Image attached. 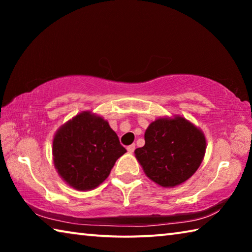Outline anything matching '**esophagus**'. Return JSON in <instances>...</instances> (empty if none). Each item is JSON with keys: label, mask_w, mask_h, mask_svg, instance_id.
I'll use <instances>...</instances> for the list:
<instances>
[{"label": "esophagus", "mask_w": 252, "mask_h": 252, "mask_svg": "<svg viewBox=\"0 0 252 252\" xmlns=\"http://www.w3.org/2000/svg\"><path fill=\"white\" fill-rule=\"evenodd\" d=\"M134 149H135V146H134V144H131V146H129V147L126 148V150H127V152H129V153H133Z\"/></svg>", "instance_id": "1"}]
</instances>
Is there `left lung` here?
<instances>
[{"instance_id":"8db88e82","label":"left lung","mask_w":252,"mask_h":252,"mask_svg":"<svg viewBox=\"0 0 252 252\" xmlns=\"http://www.w3.org/2000/svg\"><path fill=\"white\" fill-rule=\"evenodd\" d=\"M144 146L134 150L146 176L162 188H174L199 169L207 149L202 130L181 116L159 118L149 125Z\"/></svg>"}]
</instances>
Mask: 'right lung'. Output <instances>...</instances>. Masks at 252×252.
Wrapping results in <instances>:
<instances>
[{"label":"right lung","instance_id":"right-lung-1","mask_svg":"<svg viewBox=\"0 0 252 252\" xmlns=\"http://www.w3.org/2000/svg\"><path fill=\"white\" fill-rule=\"evenodd\" d=\"M126 152L109 122L92 111L70 119L53 138L54 167L67 186L79 191L99 187Z\"/></svg>","mask_w":252,"mask_h":252}]
</instances>
